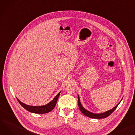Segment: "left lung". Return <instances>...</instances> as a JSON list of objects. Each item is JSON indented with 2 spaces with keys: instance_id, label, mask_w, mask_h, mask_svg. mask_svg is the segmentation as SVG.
<instances>
[{
  "instance_id": "8db88e82",
  "label": "left lung",
  "mask_w": 135,
  "mask_h": 135,
  "mask_svg": "<svg viewBox=\"0 0 135 135\" xmlns=\"http://www.w3.org/2000/svg\"><path fill=\"white\" fill-rule=\"evenodd\" d=\"M78 106H79V109L80 110V111H81V112L84 115H85L86 116L88 117L92 118H95V119L105 118L109 116L116 109V108L117 107V106H118V105L119 104V103L121 102L120 101L117 105L115 107H114L113 109H112L110 110H109V111H106L105 112H104V113H92L91 112L87 111L85 108H84L83 106L81 105V104L79 95H78Z\"/></svg>"
}]
</instances>
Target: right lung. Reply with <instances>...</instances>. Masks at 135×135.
I'll return each instance as SVG.
<instances>
[{"label": "right lung", "mask_w": 135, "mask_h": 135, "mask_svg": "<svg viewBox=\"0 0 135 135\" xmlns=\"http://www.w3.org/2000/svg\"><path fill=\"white\" fill-rule=\"evenodd\" d=\"M60 93L61 92H60L57 94V95L53 99V100L52 101H51L50 103H49L47 105H45L43 106H29L21 102L17 98V99L18 100V101L20 104L22 105V106H23L24 108L27 111H28L32 113H35L43 114V113H47L50 112L51 110H53L56 104L58 98L60 95Z\"/></svg>", "instance_id": "right-lung-1"}]
</instances>
